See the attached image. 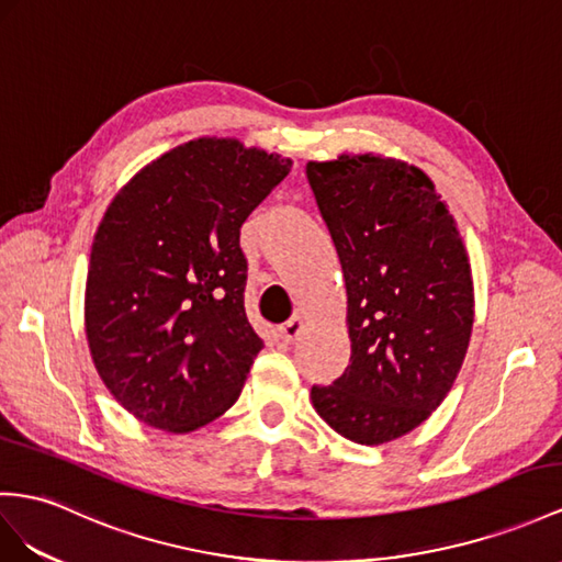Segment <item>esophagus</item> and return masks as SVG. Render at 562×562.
I'll use <instances>...</instances> for the list:
<instances>
[{
  "label": "esophagus",
  "instance_id": "esophagus-1",
  "mask_svg": "<svg viewBox=\"0 0 562 562\" xmlns=\"http://www.w3.org/2000/svg\"><path fill=\"white\" fill-rule=\"evenodd\" d=\"M304 329H306V321L304 318H292L290 323H284L282 327H280V339L284 341V344H294L301 335H304Z\"/></svg>",
  "mask_w": 562,
  "mask_h": 562
}]
</instances>
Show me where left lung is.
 <instances>
[{"label": "left lung", "mask_w": 562, "mask_h": 562, "mask_svg": "<svg viewBox=\"0 0 562 562\" xmlns=\"http://www.w3.org/2000/svg\"><path fill=\"white\" fill-rule=\"evenodd\" d=\"M306 178L347 284L351 366L313 386L344 439L380 446L435 413L465 361L474 323L470 258L425 170L382 154L308 161Z\"/></svg>", "instance_id": "1"}]
</instances>
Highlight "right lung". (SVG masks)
Returning a JSON list of instances; mask_svg holds the SVG:
<instances>
[{
    "label": "right lung",
    "instance_id": "right-lung-1",
    "mask_svg": "<svg viewBox=\"0 0 562 562\" xmlns=\"http://www.w3.org/2000/svg\"><path fill=\"white\" fill-rule=\"evenodd\" d=\"M292 158L196 137L127 180L99 223L85 335L111 396L144 425L194 431L235 404L263 339L244 311L239 227Z\"/></svg>",
    "mask_w": 562,
    "mask_h": 562
}]
</instances>
